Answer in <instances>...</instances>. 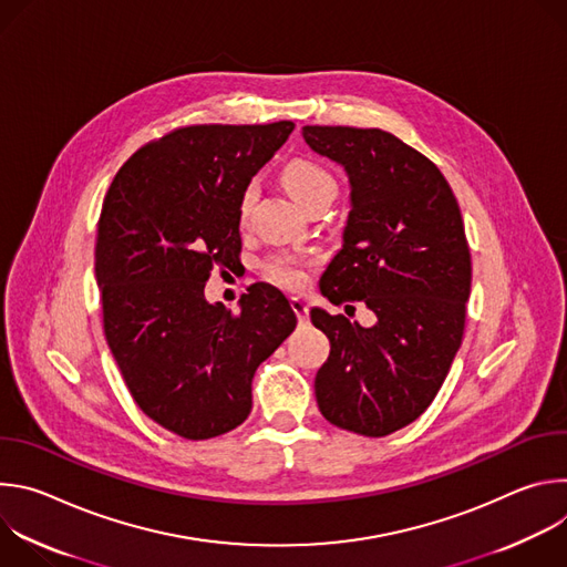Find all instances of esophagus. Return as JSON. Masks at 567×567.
<instances>
[{"label": "esophagus", "instance_id": "obj_1", "mask_svg": "<svg viewBox=\"0 0 567 567\" xmlns=\"http://www.w3.org/2000/svg\"><path fill=\"white\" fill-rule=\"evenodd\" d=\"M291 309L296 311V316H298L300 322L307 320V316H309V305H307L302 298H291Z\"/></svg>", "mask_w": 567, "mask_h": 567}]
</instances>
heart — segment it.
Returning a JSON list of instances; mask_svg holds the SVG:
<instances>
[{"label":"heart","instance_id":"b5f03b06","mask_svg":"<svg viewBox=\"0 0 567 567\" xmlns=\"http://www.w3.org/2000/svg\"><path fill=\"white\" fill-rule=\"evenodd\" d=\"M282 186L287 188V193L307 210L311 204L320 202V199H334L337 195V182L334 177L313 161L309 158H291L285 164L282 173H280ZM256 199V186H247L245 193L239 197V221H247V215L254 206ZM267 276L269 280L287 287V289H300L307 280L305 274V262L291 256H280L276 260L269 262L267 267Z\"/></svg>","mask_w":567,"mask_h":567}]
</instances>
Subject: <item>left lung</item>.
Instances as JSON below:
<instances>
[{
  "instance_id": "obj_1",
  "label": "left lung",
  "mask_w": 567,
  "mask_h": 567,
  "mask_svg": "<svg viewBox=\"0 0 567 567\" xmlns=\"http://www.w3.org/2000/svg\"><path fill=\"white\" fill-rule=\"evenodd\" d=\"M302 136L350 179L343 249L320 293L334 305L359 300L377 316L361 328L311 309L330 339L316 401L334 426L383 437L431 406L460 350L471 293L462 213L433 161L390 132L305 125Z\"/></svg>"
}]
</instances>
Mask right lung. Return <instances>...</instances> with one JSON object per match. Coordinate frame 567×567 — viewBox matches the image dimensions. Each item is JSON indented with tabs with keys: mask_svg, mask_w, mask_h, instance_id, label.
Wrapping results in <instances>:
<instances>
[{
	"mask_svg": "<svg viewBox=\"0 0 567 567\" xmlns=\"http://www.w3.org/2000/svg\"><path fill=\"white\" fill-rule=\"evenodd\" d=\"M269 125H188L145 143L116 173L96 230L103 330L138 409L186 440L251 413L258 365L296 313L254 285L233 313L204 296L213 267L239 260V197L291 134Z\"/></svg>",
	"mask_w": 567,
	"mask_h": 567,
	"instance_id": "add662e5",
	"label": "right lung"
}]
</instances>
